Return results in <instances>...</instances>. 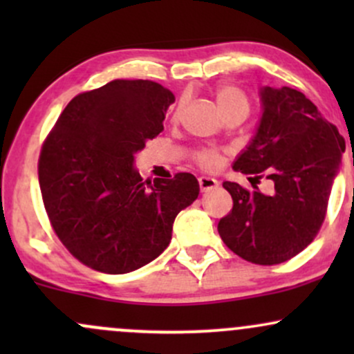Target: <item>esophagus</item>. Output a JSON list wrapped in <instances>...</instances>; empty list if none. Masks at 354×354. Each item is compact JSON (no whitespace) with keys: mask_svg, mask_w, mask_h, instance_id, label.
Masks as SVG:
<instances>
[{"mask_svg":"<svg viewBox=\"0 0 354 354\" xmlns=\"http://www.w3.org/2000/svg\"><path fill=\"white\" fill-rule=\"evenodd\" d=\"M198 183H200L201 193H206V191L214 189L218 186V181L214 180V178H208V176H201L200 180H198Z\"/></svg>","mask_w":354,"mask_h":354,"instance_id":"obj_1","label":"esophagus"}]
</instances>
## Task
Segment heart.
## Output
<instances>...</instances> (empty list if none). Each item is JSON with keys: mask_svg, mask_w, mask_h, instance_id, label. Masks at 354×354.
<instances>
[{"mask_svg": "<svg viewBox=\"0 0 354 354\" xmlns=\"http://www.w3.org/2000/svg\"><path fill=\"white\" fill-rule=\"evenodd\" d=\"M214 98H216V106L221 116L230 115V113H239V115L246 116L250 113V98L241 88L226 84L218 89ZM178 113L180 111H176L174 118L178 116ZM193 161L203 169H216L221 165V154L218 149L203 148L193 154Z\"/></svg>", "mask_w": 354, "mask_h": 354, "instance_id": "1", "label": "heart"}]
</instances>
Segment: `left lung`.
Returning a JSON list of instances; mask_svg holds the SVG:
<instances>
[{
  "label": "left lung",
  "mask_w": 354,
  "mask_h": 354,
  "mask_svg": "<svg viewBox=\"0 0 354 354\" xmlns=\"http://www.w3.org/2000/svg\"><path fill=\"white\" fill-rule=\"evenodd\" d=\"M259 96L258 131L233 165L250 174L253 189L223 183L233 209L219 219L218 233L243 259L270 266L291 259L318 234L344 140L298 89L265 86ZM261 177L274 181L271 195L255 186Z\"/></svg>",
  "instance_id": "left-lung-1"
}]
</instances>
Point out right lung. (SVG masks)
<instances>
[{"label": "right lung", "mask_w": 354, "mask_h": 354, "mask_svg": "<svg viewBox=\"0 0 354 354\" xmlns=\"http://www.w3.org/2000/svg\"><path fill=\"white\" fill-rule=\"evenodd\" d=\"M169 89L115 80L75 96L41 146L44 209L78 261L108 274L148 265L171 241L174 218L200 194L191 173L143 181L135 153L163 131Z\"/></svg>", "instance_id": "obj_1"}]
</instances>
